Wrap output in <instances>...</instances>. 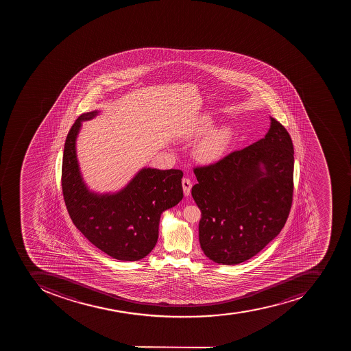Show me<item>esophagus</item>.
Returning a JSON list of instances; mask_svg holds the SVG:
<instances>
[{
  "label": "esophagus",
  "mask_w": 351,
  "mask_h": 351,
  "mask_svg": "<svg viewBox=\"0 0 351 351\" xmlns=\"http://www.w3.org/2000/svg\"><path fill=\"white\" fill-rule=\"evenodd\" d=\"M182 188L183 193L185 196H189L191 194V189H192V182L188 178H183L182 179Z\"/></svg>",
  "instance_id": "esophagus-1"
}]
</instances>
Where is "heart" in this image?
Wrapping results in <instances>:
<instances>
[{"label":"heart","mask_w":351,"mask_h":351,"mask_svg":"<svg viewBox=\"0 0 351 351\" xmlns=\"http://www.w3.org/2000/svg\"><path fill=\"white\" fill-rule=\"evenodd\" d=\"M213 128V121L210 117H202L195 128L191 132L192 136H201ZM205 134L196 144L194 154L203 162H214L221 159L234 139V130L229 126L213 128Z\"/></svg>","instance_id":"obj_1"}]
</instances>
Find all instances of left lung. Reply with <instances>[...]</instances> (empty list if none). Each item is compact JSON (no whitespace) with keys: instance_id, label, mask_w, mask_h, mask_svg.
<instances>
[{"instance_id":"8db88e82","label":"left lung","mask_w":351,"mask_h":351,"mask_svg":"<svg viewBox=\"0 0 351 351\" xmlns=\"http://www.w3.org/2000/svg\"><path fill=\"white\" fill-rule=\"evenodd\" d=\"M210 166L194 169L192 196L202 212L199 245L208 259L238 265L279 235L293 197L294 149L285 126Z\"/></svg>"}]
</instances>
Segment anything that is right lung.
Returning a JSON list of instances; mask_svg holds the SVG:
<instances>
[{"mask_svg":"<svg viewBox=\"0 0 351 351\" xmlns=\"http://www.w3.org/2000/svg\"><path fill=\"white\" fill-rule=\"evenodd\" d=\"M99 110L77 117L64 143L61 185L72 221L94 246L114 259L137 261L155 248L163 212L183 197L181 170L143 168L115 193L88 188L77 162V137L82 122Z\"/></svg>","mask_w":351,"mask_h":351,"instance_id":"obj_1","label":"right lung"}]
</instances>
